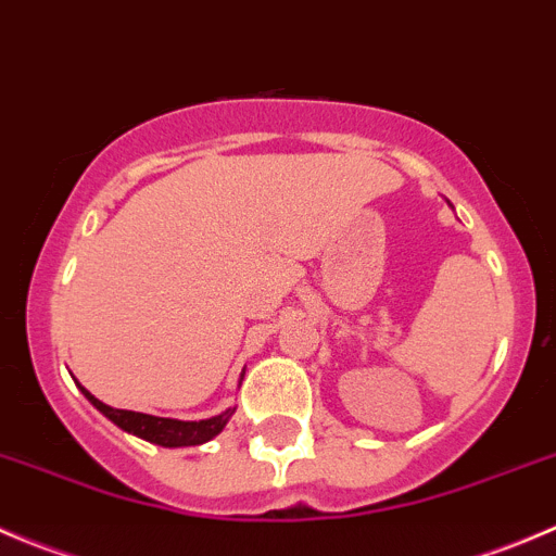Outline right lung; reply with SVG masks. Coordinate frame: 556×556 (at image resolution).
<instances>
[{"label":"right lung","instance_id":"obj_1","mask_svg":"<svg viewBox=\"0 0 556 556\" xmlns=\"http://www.w3.org/2000/svg\"><path fill=\"white\" fill-rule=\"evenodd\" d=\"M83 395L110 419L112 425H117L126 433L137 435V439L150 441V444L166 446V450H179V446H201L206 441H212L215 435L223 433V428L228 425V419L233 417L237 406L226 408V412L215 414V417L206 419H172V417H153V414H142V412H126V408H112L106 403L93 397L91 392L86 390L80 382Z\"/></svg>","mask_w":556,"mask_h":556}]
</instances>
